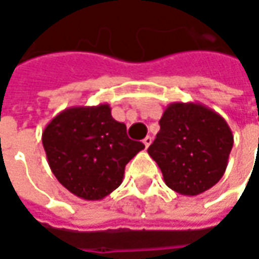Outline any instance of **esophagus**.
<instances>
[{"label":"esophagus","instance_id":"34e87169","mask_svg":"<svg viewBox=\"0 0 259 259\" xmlns=\"http://www.w3.org/2000/svg\"><path fill=\"white\" fill-rule=\"evenodd\" d=\"M152 143V138L151 136H146L145 139H143V145H145V148H148L149 145Z\"/></svg>","mask_w":259,"mask_h":259}]
</instances>
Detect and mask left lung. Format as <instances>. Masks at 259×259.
<instances>
[{"label": "left lung", "instance_id": "obj_1", "mask_svg": "<svg viewBox=\"0 0 259 259\" xmlns=\"http://www.w3.org/2000/svg\"><path fill=\"white\" fill-rule=\"evenodd\" d=\"M148 153L165 184L183 196H197L223 177L233 135L226 120L200 103H171Z\"/></svg>", "mask_w": 259, "mask_h": 259}]
</instances>
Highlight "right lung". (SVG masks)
Wrapping results in <instances>:
<instances>
[{
  "label": "right lung",
  "instance_id": "add662e5",
  "mask_svg": "<svg viewBox=\"0 0 259 259\" xmlns=\"http://www.w3.org/2000/svg\"><path fill=\"white\" fill-rule=\"evenodd\" d=\"M41 142L53 175L73 196L96 201L117 188L130 159L145 145L129 139L108 104L65 108L52 118Z\"/></svg>",
  "mask_w": 259,
  "mask_h": 259
}]
</instances>
